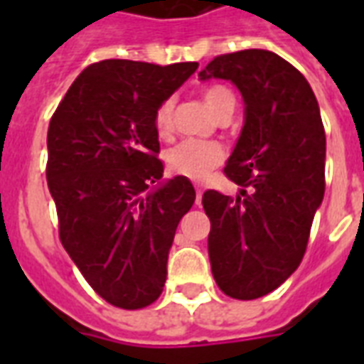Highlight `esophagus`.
<instances>
[{
    "label": "esophagus",
    "instance_id": "1",
    "mask_svg": "<svg viewBox=\"0 0 364 364\" xmlns=\"http://www.w3.org/2000/svg\"><path fill=\"white\" fill-rule=\"evenodd\" d=\"M200 202H202V188L196 187V205H200Z\"/></svg>",
    "mask_w": 364,
    "mask_h": 364
}]
</instances>
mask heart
Instances as JSON below:
<instances>
[{
    "label": "heart",
    "instance_id": "b5f03b06",
    "mask_svg": "<svg viewBox=\"0 0 364 364\" xmlns=\"http://www.w3.org/2000/svg\"><path fill=\"white\" fill-rule=\"evenodd\" d=\"M204 102L213 115L221 117L230 113L236 107V98L227 87H210L204 90ZM173 113V100L168 98L159 105L154 113V126L160 134H168L171 126ZM227 151L219 141H205V139H185L171 147L166 154V162L170 170L177 176L188 177L193 181H204L215 168L223 164Z\"/></svg>",
    "mask_w": 364,
    "mask_h": 364
}]
</instances>
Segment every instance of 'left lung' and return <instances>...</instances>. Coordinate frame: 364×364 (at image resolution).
I'll use <instances>...</instances> for the list:
<instances>
[{"mask_svg":"<svg viewBox=\"0 0 364 364\" xmlns=\"http://www.w3.org/2000/svg\"><path fill=\"white\" fill-rule=\"evenodd\" d=\"M198 77L230 81L245 104L225 168L240 194L202 196L211 272L228 296L260 299L299 268L323 202L327 139L319 105L306 77L262 48L217 56Z\"/></svg>","mask_w":364,"mask_h":364,"instance_id":"left-lung-1","label":"left lung"}]
</instances>
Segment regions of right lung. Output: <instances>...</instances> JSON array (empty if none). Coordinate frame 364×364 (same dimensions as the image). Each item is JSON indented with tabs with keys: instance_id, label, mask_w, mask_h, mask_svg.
<instances>
[{
	"instance_id": "right-lung-1",
	"label": "right lung",
	"mask_w": 364,
	"mask_h": 364,
	"mask_svg": "<svg viewBox=\"0 0 364 364\" xmlns=\"http://www.w3.org/2000/svg\"><path fill=\"white\" fill-rule=\"evenodd\" d=\"M196 70L198 62L102 60L81 71L48 124L47 183L62 245L90 287L122 310L160 296L176 228L196 198L187 177L160 181L154 126L159 105Z\"/></svg>"
}]
</instances>
